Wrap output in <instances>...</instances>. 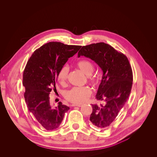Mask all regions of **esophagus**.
<instances>
[{
  "label": "esophagus",
  "instance_id": "obj_1",
  "mask_svg": "<svg viewBox=\"0 0 157 157\" xmlns=\"http://www.w3.org/2000/svg\"><path fill=\"white\" fill-rule=\"evenodd\" d=\"M72 106L73 107H81L82 106V105L81 104H76V103H73L72 104Z\"/></svg>",
  "mask_w": 157,
  "mask_h": 157
}]
</instances>
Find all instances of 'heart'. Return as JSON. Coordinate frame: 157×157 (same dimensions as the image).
Here are the masks:
<instances>
[{
  "mask_svg": "<svg viewBox=\"0 0 157 157\" xmlns=\"http://www.w3.org/2000/svg\"><path fill=\"white\" fill-rule=\"evenodd\" d=\"M78 68L83 72L86 76H90L94 71V65L89 60H82L76 63ZM69 69L68 67L65 66L61 68L58 74V80L62 85H64L68 76ZM89 82L94 86H97L98 84V81L96 78L88 77ZM91 91L87 87H73L71 90L67 92L65 97L66 98L71 102L75 103H81L86 101L90 97Z\"/></svg>",
  "mask_w": 157,
  "mask_h": 157,
  "instance_id": "1",
  "label": "heart"
}]
</instances>
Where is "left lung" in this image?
Instances as JSON below:
<instances>
[{
  "instance_id": "8db88e82",
  "label": "left lung",
  "mask_w": 157,
  "mask_h": 157,
  "mask_svg": "<svg viewBox=\"0 0 157 157\" xmlns=\"http://www.w3.org/2000/svg\"><path fill=\"white\" fill-rule=\"evenodd\" d=\"M81 56L94 61L103 72L96 94L102 103L92 104L90 121L97 128H107L129 98L133 80L131 67L126 56L104 42L82 46L78 52V57Z\"/></svg>"
}]
</instances>
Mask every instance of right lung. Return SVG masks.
Instances as JSON below:
<instances>
[{
	"instance_id": "obj_1",
	"label": "right lung",
	"mask_w": 157,
	"mask_h": 157,
	"mask_svg": "<svg viewBox=\"0 0 157 157\" xmlns=\"http://www.w3.org/2000/svg\"><path fill=\"white\" fill-rule=\"evenodd\" d=\"M81 47L50 42L36 50L27 62L23 78L25 101L35 120L46 130L58 128L70 109L61 101L53 107L49 94L53 89L57 91L56 82L60 70Z\"/></svg>"
}]
</instances>
